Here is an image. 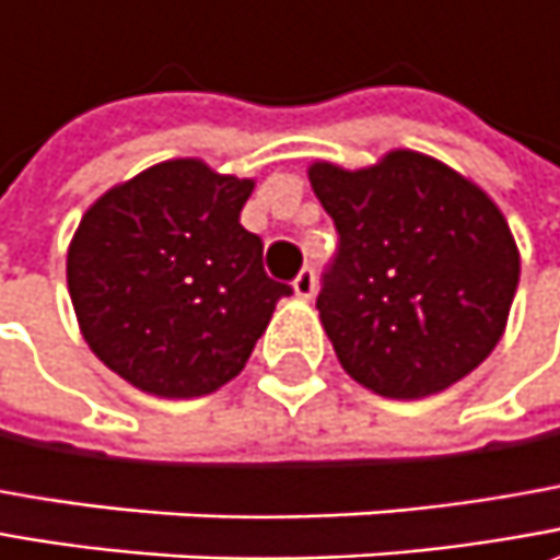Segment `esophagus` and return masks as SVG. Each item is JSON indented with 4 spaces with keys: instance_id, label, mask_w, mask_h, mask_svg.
<instances>
[{
    "instance_id": "1",
    "label": "esophagus",
    "mask_w": 560,
    "mask_h": 560,
    "mask_svg": "<svg viewBox=\"0 0 560 560\" xmlns=\"http://www.w3.org/2000/svg\"><path fill=\"white\" fill-rule=\"evenodd\" d=\"M294 294L300 300H310L316 294V272L313 269H300L298 279H294Z\"/></svg>"
}]
</instances>
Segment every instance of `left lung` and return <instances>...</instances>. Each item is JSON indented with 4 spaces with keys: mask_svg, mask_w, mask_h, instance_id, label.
<instances>
[{
    "mask_svg": "<svg viewBox=\"0 0 560 560\" xmlns=\"http://www.w3.org/2000/svg\"><path fill=\"white\" fill-rule=\"evenodd\" d=\"M338 257L316 310L343 372L390 399H424L471 375L509 322L521 254L490 195L428 154L310 166Z\"/></svg>",
    "mask_w": 560,
    "mask_h": 560,
    "instance_id": "obj_1",
    "label": "left lung"
}]
</instances>
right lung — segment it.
<instances>
[{"instance_id":"right-lung-1","label":"right lung","mask_w":560,"mask_h":560,"mask_svg":"<svg viewBox=\"0 0 560 560\" xmlns=\"http://www.w3.org/2000/svg\"><path fill=\"white\" fill-rule=\"evenodd\" d=\"M254 179L176 158L114 185L68 247V291L89 350L164 399L220 390L244 369L291 294L262 269L247 232Z\"/></svg>"}]
</instances>
